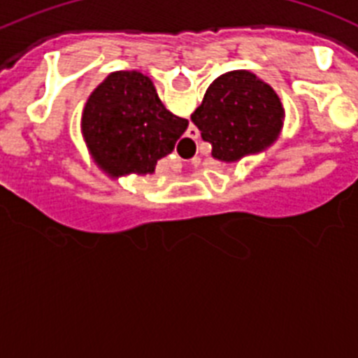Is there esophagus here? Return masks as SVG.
I'll list each match as a JSON object with an SVG mask.
<instances>
[{
	"mask_svg": "<svg viewBox=\"0 0 358 358\" xmlns=\"http://www.w3.org/2000/svg\"><path fill=\"white\" fill-rule=\"evenodd\" d=\"M186 134H188L189 140H197V138H199V129L197 127H189Z\"/></svg>",
	"mask_w": 358,
	"mask_h": 358,
	"instance_id": "obj_1",
	"label": "esophagus"
}]
</instances>
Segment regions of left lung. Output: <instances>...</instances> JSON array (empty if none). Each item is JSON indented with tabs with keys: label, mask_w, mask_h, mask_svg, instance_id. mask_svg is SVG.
<instances>
[{
	"label": "left lung",
	"mask_w": 358,
	"mask_h": 358,
	"mask_svg": "<svg viewBox=\"0 0 358 358\" xmlns=\"http://www.w3.org/2000/svg\"><path fill=\"white\" fill-rule=\"evenodd\" d=\"M283 116L276 91L255 73L236 69L211 82L192 122L211 145L215 159L235 163L271 147L283 127Z\"/></svg>",
	"instance_id": "left-lung-1"
}]
</instances>
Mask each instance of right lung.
Here are the masks:
<instances>
[{
    "mask_svg": "<svg viewBox=\"0 0 358 358\" xmlns=\"http://www.w3.org/2000/svg\"><path fill=\"white\" fill-rule=\"evenodd\" d=\"M188 127L161 103L150 78L115 71L90 94L82 134L94 163L110 177L152 173Z\"/></svg>",
    "mask_w": 358,
    "mask_h": 358,
    "instance_id": "add662e5",
    "label": "right lung"
}]
</instances>
